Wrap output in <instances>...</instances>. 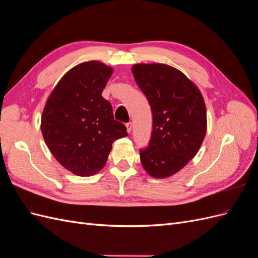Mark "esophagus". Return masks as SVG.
Instances as JSON below:
<instances>
[{
	"mask_svg": "<svg viewBox=\"0 0 258 258\" xmlns=\"http://www.w3.org/2000/svg\"><path fill=\"white\" fill-rule=\"evenodd\" d=\"M126 128H127V132H128V134H130L131 130H132V123H131V122L126 123Z\"/></svg>",
	"mask_w": 258,
	"mask_h": 258,
	"instance_id": "esophagus-1",
	"label": "esophagus"
}]
</instances>
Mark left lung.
<instances>
[{"instance_id": "left-lung-1", "label": "left lung", "mask_w": 258, "mask_h": 258, "mask_svg": "<svg viewBox=\"0 0 258 258\" xmlns=\"http://www.w3.org/2000/svg\"><path fill=\"white\" fill-rule=\"evenodd\" d=\"M153 113L150 145L140 151L142 166L155 178L182 170L198 153L207 134V108L199 88L179 70L165 63L131 68Z\"/></svg>"}]
</instances>
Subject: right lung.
Masks as SVG:
<instances>
[{"instance_id":"obj_1","label":"right lung","mask_w":258,"mask_h":258,"mask_svg":"<svg viewBox=\"0 0 258 258\" xmlns=\"http://www.w3.org/2000/svg\"><path fill=\"white\" fill-rule=\"evenodd\" d=\"M113 71L100 61L82 62L61 77L45 103L41 119L45 143L60 165L75 175L98 173L113 142L128 136L102 97Z\"/></svg>"}]
</instances>
